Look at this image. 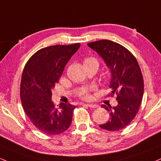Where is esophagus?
I'll list each match as a JSON object with an SVG mask.
<instances>
[{
    "label": "esophagus",
    "instance_id": "1",
    "mask_svg": "<svg viewBox=\"0 0 161 161\" xmlns=\"http://www.w3.org/2000/svg\"><path fill=\"white\" fill-rule=\"evenodd\" d=\"M86 105H87L88 107L92 108H95L98 107L96 104H86Z\"/></svg>",
    "mask_w": 161,
    "mask_h": 161
}]
</instances>
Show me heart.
<instances>
[{
    "mask_svg": "<svg viewBox=\"0 0 161 161\" xmlns=\"http://www.w3.org/2000/svg\"><path fill=\"white\" fill-rule=\"evenodd\" d=\"M92 60H95V59H93V58H87V59L85 60V63H86V62L92 61ZM80 96L82 97V98H85V99H88V98H89L90 95H89V90H87V89L82 90L80 93Z\"/></svg>",
    "mask_w": 161,
    "mask_h": 161,
    "instance_id": "b5f03b06",
    "label": "heart"
}]
</instances>
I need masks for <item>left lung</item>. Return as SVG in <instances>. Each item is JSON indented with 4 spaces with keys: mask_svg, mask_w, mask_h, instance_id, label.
Listing matches in <instances>:
<instances>
[{
    "mask_svg": "<svg viewBox=\"0 0 161 161\" xmlns=\"http://www.w3.org/2000/svg\"><path fill=\"white\" fill-rule=\"evenodd\" d=\"M87 45L109 69V88L112 95H117V106L102 105L109 112L110 119L99 127L111 131L123 129L135 118L144 95V79L138 63L129 50L111 40H102Z\"/></svg>",
    "mask_w": 161,
    "mask_h": 161,
    "instance_id": "8db88e82",
    "label": "left lung"
}]
</instances>
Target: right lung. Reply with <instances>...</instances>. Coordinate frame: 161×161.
<instances>
[{"mask_svg": "<svg viewBox=\"0 0 161 161\" xmlns=\"http://www.w3.org/2000/svg\"><path fill=\"white\" fill-rule=\"evenodd\" d=\"M79 47L80 43H75L40 49L30 58L23 71L20 98L24 110L33 125L47 135H59L71 125L75 106L60 103L56 108L51 90Z\"/></svg>", "mask_w": 161, "mask_h": 161, "instance_id": "right-lung-1", "label": "right lung"}]
</instances>
